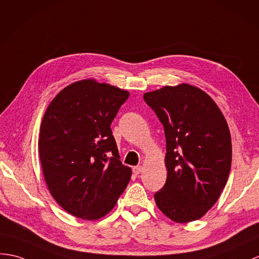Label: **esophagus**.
I'll list each match as a JSON object with an SVG mask.
<instances>
[{"label":"esophagus","mask_w":259,"mask_h":259,"mask_svg":"<svg viewBox=\"0 0 259 259\" xmlns=\"http://www.w3.org/2000/svg\"><path fill=\"white\" fill-rule=\"evenodd\" d=\"M143 170V167L141 165H137V166H134L132 167V171H134V173L136 174V176H138V174H140Z\"/></svg>","instance_id":"1"}]
</instances>
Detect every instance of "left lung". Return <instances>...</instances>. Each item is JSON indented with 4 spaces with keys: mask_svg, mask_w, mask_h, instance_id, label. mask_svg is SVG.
I'll list each match as a JSON object with an SVG mask.
<instances>
[{
    "mask_svg": "<svg viewBox=\"0 0 259 259\" xmlns=\"http://www.w3.org/2000/svg\"><path fill=\"white\" fill-rule=\"evenodd\" d=\"M164 127L166 181L154 194L160 211L177 223L205 215L230 176L232 139L219 106L189 83L143 95Z\"/></svg>",
    "mask_w": 259,
    "mask_h": 259,
    "instance_id": "left-lung-1",
    "label": "left lung"
}]
</instances>
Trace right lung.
I'll return each mask as SVG.
<instances>
[{"instance_id":"right-lung-1","label":"right lung","mask_w":259,"mask_h":259,"mask_svg":"<svg viewBox=\"0 0 259 259\" xmlns=\"http://www.w3.org/2000/svg\"><path fill=\"white\" fill-rule=\"evenodd\" d=\"M129 95L82 79L61 90L45 111L38 139L45 182L54 200L78 219L104 218L130 181L110 128Z\"/></svg>"}]
</instances>
